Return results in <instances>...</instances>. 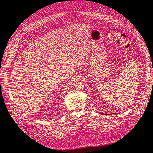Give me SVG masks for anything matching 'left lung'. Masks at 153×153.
I'll use <instances>...</instances> for the list:
<instances>
[{"mask_svg":"<svg viewBox=\"0 0 153 153\" xmlns=\"http://www.w3.org/2000/svg\"><path fill=\"white\" fill-rule=\"evenodd\" d=\"M106 115H107V114H106Z\"/></svg>","mask_w":153,"mask_h":153,"instance_id":"obj_1","label":"left lung"}]
</instances>
